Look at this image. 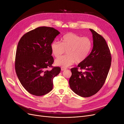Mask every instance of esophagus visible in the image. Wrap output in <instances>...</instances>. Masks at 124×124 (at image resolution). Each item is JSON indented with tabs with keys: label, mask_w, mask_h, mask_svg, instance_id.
Segmentation results:
<instances>
[{
	"label": "esophagus",
	"mask_w": 124,
	"mask_h": 124,
	"mask_svg": "<svg viewBox=\"0 0 124 124\" xmlns=\"http://www.w3.org/2000/svg\"><path fill=\"white\" fill-rule=\"evenodd\" d=\"M66 69V68H64V67H62L61 68V70L62 71H64V70H65Z\"/></svg>",
	"instance_id": "1"
}]
</instances>
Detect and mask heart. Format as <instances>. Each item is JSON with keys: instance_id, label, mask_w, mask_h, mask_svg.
Segmentation results:
<instances>
[{"instance_id": "obj_1", "label": "heart", "mask_w": 124, "mask_h": 124, "mask_svg": "<svg viewBox=\"0 0 124 124\" xmlns=\"http://www.w3.org/2000/svg\"><path fill=\"white\" fill-rule=\"evenodd\" d=\"M62 42L54 41L51 44L52 54L58 57L67 50V54L56 59L55 65L67 67L76 62H82L87 58L92 48V41L88 37H82L73 32H69L62 38Z\"/></svg>"}]
</instances>
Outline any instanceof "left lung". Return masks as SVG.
Wrapping results in <instances>:
<instances>
[{
  "label": "left lung",
  "instance_id": "obj_1",
  "mask_svg": "<svg viewBox=\"0 0 124 124\" xmlns=\"http://www.w3.org/2000/svg\"><path fill=\"white\" fill-rule=\"evenodd\" d=\"M93 47L91 53L77 68L71 69L69 85L72 91L82 97L95 95L103 85L111 64L109 48L103 37L92 29ZM79 68L83 71H78Z\"/></svg>",
  "mask_w": 124,
  "mask_h": 124
}]
</instances>
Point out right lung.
<instances>
[{
	"label": "right lung",
	"mask_w": 124,
	"mask_h": 124,
	"mask_svg": "<svg viewBox=\"0 0 124 124\" xmlns=\"http://www.w3.org/2000/svg\"><path fill=\"white\" fill-rule=\"evenodd\" d=\"M60 32L54 28L38 27L23 36L18 43L15 68L20 83L31 94L40 96L53 89L59 67L48 70L54 62L51 44Z\"/></svg>",
	"instance_id": "right-lung-1"
}]
</instances>
